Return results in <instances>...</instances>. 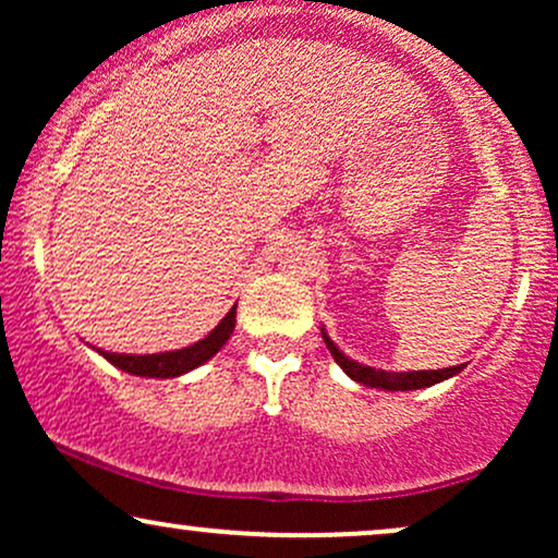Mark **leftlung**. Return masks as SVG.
Listing matches in <instances>:
<instances>
[{
    "mask_svg": "<svg viewBox=\"0 0 558 558\" xmlns=\"http://www.w3.org/2000/svg\"><path fill=\"white\" fill-rule=\"evenodd\" d=\"M323 341L328 345L332 360L341 364V369L351 380L362 383V386L380 388V390H417V388H430L435 383H444L448 377H453L462 367H444V369H414V373H388V369H375L367 364H360L343 354L336 343L330 341V336L323 328Z\"/></svg>",
    "mask_w": 558,
    "mask_h": 558,
    "instance_id": "1",
    "label": "left lung"
}]
</instances>
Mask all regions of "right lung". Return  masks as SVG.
<instances>
[{
    "label": "right lung",
    "mask_w": 558,
    "mask_h": 558,
    "mask_svg": "<svg viewBox=\"0 0 558 558\" xmlns=\"http://www.w3.org/2000/svg\"><path fill=\"white\" fill-rule=\"evenodd\" d=\"M235 328V306L220 319V325L209 332L207 338L196 341L194 345H185L178 351H162V354H112V351H99L107 362L114 364L123 373L138 375V377H178L196 369L198 364L209 362L222 345L228 343V338L233 336Z\"/></svg>",
    "instance_id": "right-lung-1"
}]
</instances>
